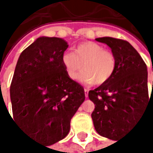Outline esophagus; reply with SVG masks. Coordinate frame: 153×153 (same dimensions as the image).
<instances>
[{"label": "esophagus", "mask_w": 153, "mask_h": 153, "mask_svg": "<svg viewBox=\"0 0 153 153\" xmlns=\"http://www.w3.org/2000/svg\"><path fill=\"white\" fill-rule=\"evenodd\" d=\"M88 91H89V90L84 89V94H85V97H88Z\"/></svg>", "instance_id": "1"}]
</instances>
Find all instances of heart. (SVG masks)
<instances>
[{"instance_id": "obj_1", "label": "heart", "mask_w": 153, "mask_h": 153, "mask_svg": "<svg viewBox=\"0 0 153 153\" xmlns=\"http://www.w3.org/2000/svg\"><path fill=\"white\" fill-rule=\"evenodd\" d=\"M62 62L70 79L76 80L82 70L81 81L97 85L106 82L116 67L113 52L93 42H81L74 48L73 53L65 52Z\"/></svg>"}]
</instances>
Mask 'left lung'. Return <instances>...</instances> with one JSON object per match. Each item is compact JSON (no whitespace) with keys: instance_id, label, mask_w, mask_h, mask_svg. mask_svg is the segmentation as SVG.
<instances>
[{"instance_id":"8db88e82","label":"left lung","mask_w":153,"mask_h":153,"mask_svg":"<svg viewBox=\"0 0 153 153\" xmlns=\"http://www.w3.org/2000/svg\"><path fill=\"white\" fill-rule=\"evenodd\" d=\"M96 41L111 49L116 67L106 82L89 91L95 104L91 118L98 133L116 140L127 133L144 112L152 101V92L150 97L146 63L127 41L111 37Z\"/></svg>"}]
</instances>
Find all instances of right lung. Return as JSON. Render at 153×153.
Wrapping results in <instances>:
<instances>
[{
  "label": "right lung",
  "mask_w": 153,
  "mask_h": 153,
  "mask_svg": "<svg viewBox=\"0 0 153 153\" xmlns=\"http://www.w3.org/2000/svg\"><path fill=\"white\" fill-rule=\"evenodd\" d=\"M67 48L62 38H38L21 53L10 83L15 123L48 146L67 136L85 100L83 87L68 77L62 64Z\"/></svg>",
  "instance_id": "add662e5"
}]
</instances>
